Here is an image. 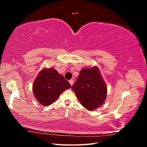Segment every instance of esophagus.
<instances>
[{
  "label": "esophagus",
  "mask_w": 147,
  "mask_h": 147,
  "mask_svg": "<svg viewBox=\"0 0 147 147\" xmlns=\"http://www.w3.org/2000/svg\"><path fill=\"white\" fill-rule=\"evenodd\" d=\"M69 83L71 84V86H73V84H74V80H73V79L70 80H69Z\"/></svg>",
  "instance_id": "obj_1"
}]
</instances>
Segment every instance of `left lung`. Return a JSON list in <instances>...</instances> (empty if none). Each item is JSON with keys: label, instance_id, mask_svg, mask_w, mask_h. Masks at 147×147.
I'll use <instances>...</instances> for the list:
<instances>
[{"label": "left lung", "instance_id": "obj_1", "mask_svg": "<svg viewBox=\"0 0 147 147\" xmlns=\"http://www.w3.org/2000/svg\"><path fill=\"white\" fill-rule=\"evenodd\" d=\"M72 89L81 104L88 111L100 107L107 96V86L96 67L82 69Z\"/></svg>", "mask_w": 147, "mask_h": 147}]
</instances>
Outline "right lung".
I'll list each match as a JSON object with an SVG mask.
<instances>
[{"label": "right lung", "mask_w": 147, "mask_h": 147, "mask_svg": "<svg viewBox=\"0 0 147 147\" xmlns=\"http://www.w3.org/2000/svg\"><path fill=\"white\" fill-rule=\"evenodd\" d=\"M71 85L54 69H43L33 85L35 97L43 105H49L57 99Z\"/></svg>", "instance_id": "right-lung-1"}]
</instances>
